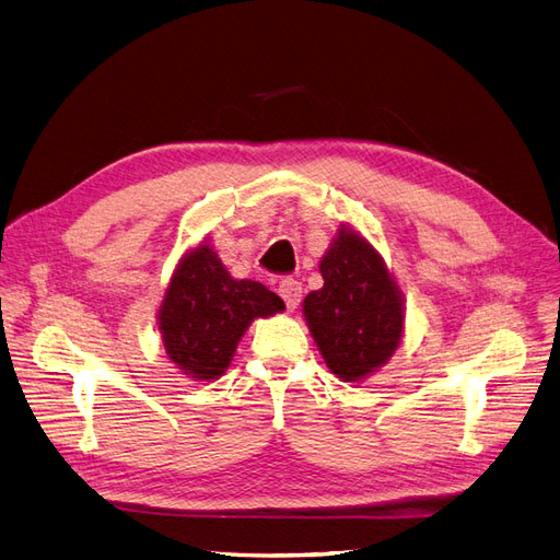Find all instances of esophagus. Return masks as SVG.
<instances>
[{
    "label": "esophagus",
    "instance_id": "esophagus-1",
    "mask_svg": "<svg viewBox=\"0 0 560 560\" xmlns=\"http://www.w3.org/2000/svg\"><path fill=\"white\" fill-rule=\"evenodd\" d=\"M278 294L282 296V301L287 303V308L294 311L299 303H301V296H303V287L299 280L294 278H282L280 284H278Z\"/></svg>",
    "mask_w": 560,
    "mask_h": 560
}]
</instances>
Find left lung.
Wrapping results in <instances>:
<instances>
[{"label": "left lung", "instance_id": "8db88e82", "mask_svg": "<svg viewBox=\"0 0 560 560\" xmlns=\"http://www.w3.org/2000/svg\"><path fill=\"white\" fill-rule=\"evenodd\" d=\"M325 287L303 299V315L331 374L348 383L378 371L404 334V299L381 254L341 229L319 261Z\"/></svg>", "mask_w": 560, "mask_h": 560}]
</instances>
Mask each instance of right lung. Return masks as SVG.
Instances as JSON below:
<instances>
[{"mask_svg": "<svg viewBox=\"0 0 560 560\" xmlns=\"http://www.w3.org/2000/svg\"><path fill=\"white\" fill-rule=\"evenodd\" d=\"M284 311L261 282L233 280L210 245L184 254L165 290L159 329L167 358L194 381H214L254 317Z\"/></svg>", "mask_w": 560, "mask_h": 560, "instance_id": "1", "label": "right lung"}]
</instances>
